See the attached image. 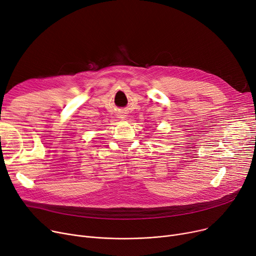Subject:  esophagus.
Here are the masks:
<instances>
[{
  "mask_svg": "<svg viewBox=\"0 0 256 256\" xmlns=\"http://www.w3.org/2000/svg\"><path fill=\"white\" fill-rule=\"evenodd\" d=\"M121 118H124V117H121Z\"/></svg>",
  "mask_w": 256,
  "mask_h": 256,
  "instance_id": "34e87169",
  "label": "esophagus"
}]
</instances>
